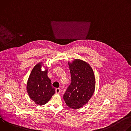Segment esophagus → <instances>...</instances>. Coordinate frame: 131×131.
<instances>
[{
    "label": "esophagus",
    "mask_w": 131,
    "mask_h": 131,
    "mask_svg": "<svg viewBox=\"0 0 131 131\" xmlns=\"http://www.w3.org/2000/svg\"><path fill=\"white\" fill-rule=\"evenodd\" d=\"M55 93L57 94H59L60 93V88H57L55 89Z\"/></svg>",
    "instance_id": "1"
}]
</instances>
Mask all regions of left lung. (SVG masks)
Masks as SVG:
<instances>
[{"mask_svg":"<svg viewBox=\"0 0 131 131\" xmlns=\"http://www.w3.org/2000/svg\"><path fill=\"white\" fill-rule=\"evenodd\" d=\"M71 83L63 95L66 105L77 109L86 104L92 96L95 88V80L93 69L89 64L79 60L68 62Z\"/></svg>","mask_w":131,"mask_h":131,"instance_id":"left-lung-1","label":"left lung"}]
</instances>
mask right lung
I'll return each instance as SVG.
<instances>
[{"instance_id": "add662e5", "label": "right lung", "mask_w": 131, "mask_h": 131, "mask_svg": "<svg viewBox=\"0 0 131 131\" xmlns=\"http://www.w3.org/2000/svg\"><path fill=\"white\" fill-rule=\"evenodd\" d=\"M42 63L32 69L27 84V91L30 98L39 105L48 103L55 92L51 81L47 76L48 70L42 71Z\"/></svg>"}]
</instances>
